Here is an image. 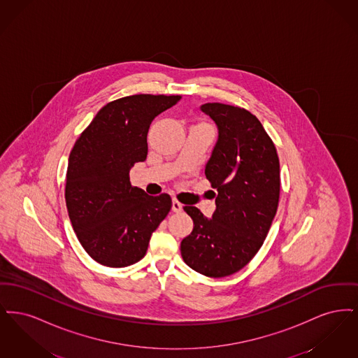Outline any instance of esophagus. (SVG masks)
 <instances>
[{"mask_svg":"<svg viewBox=\"0 0 358 358\" xmlns=\"http://www.w3.org/2000/svg\"><path fill=\"white\" fill-rule=\"evenodd\" d=\"M171 209L173 212H181L182 210V204L178 201V200H173V205H171Z\"/></svg>","mask_w":358,"mask_h":358,"instance_id":"34e87169","label":"esophagus"}]
</instances>
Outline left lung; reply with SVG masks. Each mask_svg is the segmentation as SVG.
I'll return each mask as SVG.
<instances>
[{"label":"left lung","instance_id":"left-lung-1","mask_svg":"<svg viewBox=\"0 0 358 358\" xmlns=\"http://www.w3.org/2000/svg\"><path fill=\"white\" fill-rule=\"evenodd\" d=\"M201 111L219 127L205 166L217 190L216 210L206 219L199 208L184 206L194 227L181 241V256L192 270L222 278L247 266L264 243L279 204V158L260 120L245 108L205 103Z\"/></svg>","mask_w":358,"mask_h":358}]
</instances>
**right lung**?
<instances>
[{
	"mask_svg": "<svg viewBox=\"0 0 358 358\" xmlns=\"http://www.w3.org/2000/svg\"><path fill=\"white\" fill-rule=\"evenodd\" d=\"M180 99L136 94L107 103L71 150L64 193L69 220L85 252L103 266L139 262L171 212V196L153 197L133 187L130 169L146 159L154 118Z\"/></svg>",
	"mask_w": 358,
	"mask_h": 358,
	"instance_id": "right-lung-1",
	"label": "right lung"
}]
</instances>
